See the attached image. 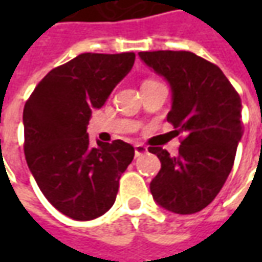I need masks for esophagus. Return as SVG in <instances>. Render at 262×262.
<instances>
[{
	"instance_id": "34e87169",
	"label": "esophagus",
	"mask_w": 262,
	"mask_h": 262,
	"mask_svg": "<svg viewBox=\"0 0 262 262\" xmlns=\"http://www.w3.org/2000/svg\"><path fill=\"white\" fill-rule=\"evenodd\" d=\"M134 148H136V157L143 156V155H146L147 153V147L143 146V144H136Z\"/></svg>"
}]
</instances>
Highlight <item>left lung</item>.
<instances>
[{
	"instance_id": "8db88e82",
	"label": "left lung",
	"mask_w": 262,
	"mask_h": 262,
	"mask_svg": "<svg viewBox=\"0 0 262 262\" xmlns=\"http://www.w3.org/2000/svg\"><path fill=\"white\" fill-rule=\"evenodd\" d=\"M141 61L165 77L172 90L167 121L184 137L179 155L150 147L162 163L150 192L157 204L176 214L206 208L232 170L242 129V103L223 71L188 51L140 52Z\"/></svg>"
}]
</instances>
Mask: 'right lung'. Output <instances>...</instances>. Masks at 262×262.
<instances>
[{"instance_id":"right-lung-1","label":"right lung","mask_w":262,"mask_h":262,"mask_svg":"<svg viewBox=\"0 0 262 262\" xmlns=\"http://www.w3.org/2000/svg\"><path fill=\"white\" fill-rule=\"evenodd\" d=\"M134 61V52L81 54L49 71L26 102L27 166L46 200L74 220H93L114 206L134 159L125 141L92 146L87 134L92 111L105 105Z\"/></svg>"}]
</instances>
